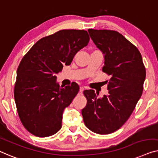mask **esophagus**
<instances>
[{
	"mask_svg": "<svg viewBox=\"0 0 158 158\" xmlns=\"http://www.w3.org/2000/svg\"><path fill=\"white\" fill-rule=\"evenodd\" d=\"M84 90V86H80V88H79V92H81V93H82V92H83Z\"/></svg>",
	"mask_w": 158,
	"mask_h": 158,
	"instance_id": "esophagus-1",
	"label": "esophagus"
}]
</instances>
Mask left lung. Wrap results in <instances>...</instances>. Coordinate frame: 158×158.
Returning <instances> with one entry per match:
<instances>
[{
	"label": "left lung",
	"instance_id": "obj_1",
	"mask_svg": "<svg viewBox=\"0 0 158 158\" xmlns=\"http://www.w3.org/2000/svg\"><path fill=\"white\" fill-rule=\"evenodd\" d=\"M95 45L104 54L103 72L108 95L97 99L93 90H84L87 103L81 114L86 127L99 135L119 130L132 114L143 92L146 70L140 52L116 31L89 29Z\"/></svg>",
	"mask_w": 158,
	"mask_h": 158
}]
</instances>
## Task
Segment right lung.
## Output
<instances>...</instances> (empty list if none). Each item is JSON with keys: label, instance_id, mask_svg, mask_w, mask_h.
Masks as SVG:
<instances>
[{"label": "right lung", "instance_id": "add662e5", "mask_svg": "<svg viewBox=\"0 0 158 158\" xmlns=\"http://www.w3.org/2000/svg\"><path fill=\"white\" fill-rule=\"evenodd\" d=\"M86 31L60 30L39 40L24 55L17 69L14 98L24 127L39 137L56 134L61 127L62 113L79 92L75 82L61 87L56 74L70 65L87 45Z\"/></svg>", "mask_w": 158, "mask_h": 158}]
</instances>
